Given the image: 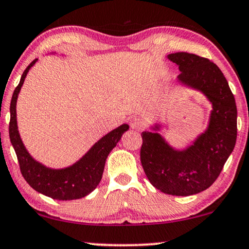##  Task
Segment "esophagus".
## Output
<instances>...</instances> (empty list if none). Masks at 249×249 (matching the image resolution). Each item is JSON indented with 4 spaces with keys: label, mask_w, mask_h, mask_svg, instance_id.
I'll return each mask as SVG.
<instances>
[{
    "label": "esophagus",
    "mask_w": 249,
    "mask_h": 249,
    "mask_svg": "<svg viewBox=\"0 0 249 249\" xmlns=\"http://www.w3.org/2000/svg\"><path fill=\"white\" fill-rule=\"evenodd\" d=\"M143 127H144V122L140 118H134L130 121V128L134 129V130H141Z\"/></svg>",
    "instance_id": "34e87169"
}]
</instances>
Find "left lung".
Instances as JSON below:
<instances>
[{
    "label": "left lung",
    "instance_id": "1",
    "mask_svg": "<svg viewBox=\"0 0 249 249\" xmlns=\"http://www.w3.org/2000/svg\"><path fill=\"white\" fill-rule=\"evenodd\" d=\"M178 66L177 85L195 90L211 103L207 127L188 146H173L160 131L161 122L142 132L141 162L150 183L161 192L188 196L205 191L217 178L237 141V106L217 65L193 53L167 56Z\"/></svg>",
    "mask_w": 249,
    "mask_h": 249
}]
</instances>
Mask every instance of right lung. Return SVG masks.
Wrapping results in <instances>:
<instances>
[{
  "instance_id": "1",
  "label": "right lung",
  "mask_w": 249,
  "mask_h": 249,
  "mask_svg": "<svg viewBox=\"0 0 249 249\" xmlns=\"http://www.w3.org/2000/svg\"><path fill=\"white\" fill-rule=\"evenodd\" d=\"M56 54V53H51ZM38 59H34L20 77L15 89L10 104L9 136L17 154L20 172L35 191L56 200H75L88 196L97 188L104 172L105 161L111 151L117 146L122 134L129 125L124 124L113 129L98 140L79 160L64 168H51L34 159L24 145L18 130L17 101L21 87L30 70Z\"/></svg>"
}]
</instances>
